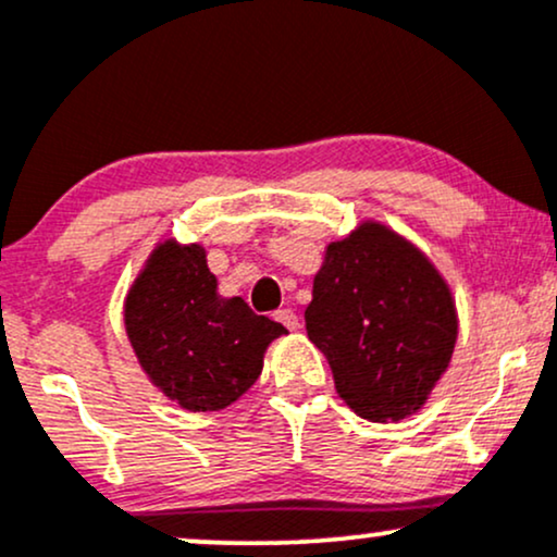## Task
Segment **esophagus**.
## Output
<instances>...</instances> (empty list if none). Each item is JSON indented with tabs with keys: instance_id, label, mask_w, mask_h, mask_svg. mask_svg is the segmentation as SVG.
<instances>
[{
	"instance_id": "1",
	"label": "esophagus",
	"mask_w": 557,
	"mask_h": 557,
	"mask_svg": "<svg viewBox=\"0 0 557 557\" xmlns=\"http://www.w3.org/2000/svg\"><path fill=\"white\" fill-rule=\"evenodd\" d=\"M274 319L287 330H298V314L293 309H280L274 311Z\"/></svg>"
}]
</instances>
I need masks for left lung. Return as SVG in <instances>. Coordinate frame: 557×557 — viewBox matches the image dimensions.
Masks as SVG:
<instances>
[{"label": "left lung", "instance_id": "8db88e82", "mask_svg": "<svg viewBox=\"0 0 557 557\" xmlns=\"http://www.w3.org/2000/svg\"><path fill=\"white\" fill-rule=\"evenodd\" d=\"M304 317L337 395L380 424L424 406L458 335L445 280L411 243L374 222L330 243Z\"/></svg>", "mask_w": 557, "mask_h": 557}]
</instances>
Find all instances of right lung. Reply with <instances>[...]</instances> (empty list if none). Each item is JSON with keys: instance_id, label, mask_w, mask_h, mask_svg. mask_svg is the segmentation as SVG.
Segmentation results:
<instances>
[{"instance_id": "obj_1", "label": "right lung", "mask_w": 557, "mask_h": 557, "mask_svg": "<svg viewBox=\"0 0 557 557\" xmlns=\"http://www.w3.org/2000/svg\"><path fill=\"white\" fill-rule=\"evenodd\" d=\"M125 327L149 380L188 411L238 400L259 380L267 345L287 332L243 298L216 296L203 248L172 240L127 293Z\"/></svg>"}]
</instances>
